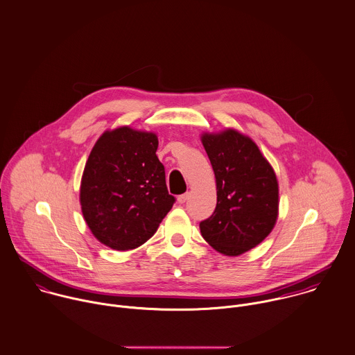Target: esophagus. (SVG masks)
<instances>
[{
    "label": "esophagus",
    "instance_id": "obj_1",
    "mask_svg": "<svg viewBox=\"0 0 355 355\" xmlns=\"http://www.w3.org/2000/svg\"><path fill=\"white\" fill-rule=\"evenodd\" d=\"M188 199H189V193H184V195H180V196L177 198V202H178L180 205H182V203H185Z\"/></svg>",
    "mask_w": 355,
    "mask_h": 355
}]
</instances>
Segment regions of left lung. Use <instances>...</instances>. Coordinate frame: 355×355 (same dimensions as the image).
Returning <instances> with one entry per match:
<instances>
[{"instance_id": "8db88e82", "label": "left lung", "mask_w": 355, "mask_h": 355, "mask_svg": "<svg viewBox=\"0 0 355 355\" xmlns=\"http://www.w3.org/2000/svg\"><path fill=\"white\" fill-rule=\"evenodd\" d=\"M200 141L217 187L216 210L200 223V232L214 250L236 257L259 246L274 230L279 214L278 178L257 144L235 128L205 131Z\"/></svg>"}]
</instances>
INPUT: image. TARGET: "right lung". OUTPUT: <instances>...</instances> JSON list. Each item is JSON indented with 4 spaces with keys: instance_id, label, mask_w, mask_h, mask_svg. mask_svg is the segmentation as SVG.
I'll return each mask as SVG.
<instances>
[{
    "instance_id": "right-lung-1",
    "label": "right lung",
    "mask_w": 355,
    "mask_h": 355,
    "mask_svg": "<svg viewBox=\"0 0 355 355\" xmlns=\"http://www.w3.org/2000/svg\"><path fill=\"white\" fill-rule=\"evenodd\" d=\"M157 146L156 132L120 125L103 131L87 159L81 213L92 235L113 250L144 245L173 207Z\"/></svg>"
}]
</instances>
